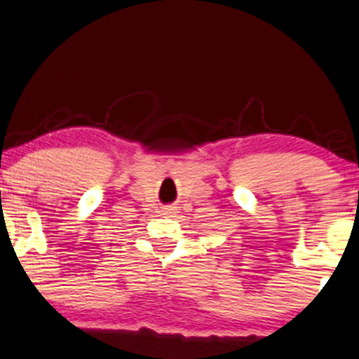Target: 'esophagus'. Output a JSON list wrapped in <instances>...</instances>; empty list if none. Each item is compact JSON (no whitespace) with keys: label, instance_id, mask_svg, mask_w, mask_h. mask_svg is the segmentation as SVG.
Returning a JSON list of instances; mask_svg holds the SVG:
<instances>
[{"label":"esophagus","instance_id":"esophagus-1","mask_svg":"<svg viewBox=\"0 0 359 359\" xmlns=\"http://www.w3.org/2000/svg\"><path fill=\"white\" fill-rule=\"evenodd\" d=\"M175 212V208L174 207H167L165 208V213H167V215H170V213H174Z\"/></svg>","mask_w":359,"mask_h":359}]
</instances>
